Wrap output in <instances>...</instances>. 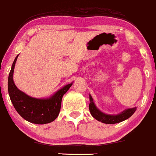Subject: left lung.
<instances>
[{
	"label": "left lung",
	"mask_w": 156,
	"mask_h": 156,
	"mask_svg": "<svg viewBox=\"0 0 156 156\" xmlns=\"http://www.w3.org/2000/svg\"><path fill=\"white\" fill-rule=\"evenodd\" d=\"M89 99H90V104H89V111L90 113L94 118L97 119V121H101L102 123H108V124H113V123H117L121 121L126 120V119H129L131 117L132 115L134 114L136 112V108H128L121 112V114L118 115H108L105 114L104 113L98 109L96 107L94 103L93 102V99L89 95Z\"/></svg>",
	"instance_id": "1"
}]
</instances>
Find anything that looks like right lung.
<instances>
[{
  "label": "right lung",
  "mask_w": 156,
  "mask_h": 156,
  "mask_svg": "<svg viewBox=\"0 0 156 156\" xmlns=\"http://www.w3.org/2000/svg\"><path fill=\"white\" fill-rule=\"evenodd\" d=\"M12 63L8 81V89L10 100L17 112L25 120L36 124H45L58 116L63 95L72 84L66 85L49 99H35L27 96L17 88L12 80V74L17 58Z\"/></svg>",
  "instance_id": "1"
}]
</instances>
